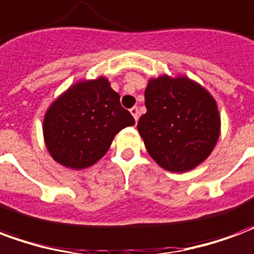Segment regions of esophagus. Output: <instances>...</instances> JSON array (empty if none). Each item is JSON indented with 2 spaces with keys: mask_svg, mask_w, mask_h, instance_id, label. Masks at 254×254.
<instances>
[{
  "mask_svg": "<svg viewBox=\"0 0 254 254\" xmlns=\"http://www.w3.org/2000/svg\"><path fill=\"white\" fill-rule=\"evenodd\" d=\"M130 114H132L133 118H134V121H137L138 120V107H136V106H134V107H132V109H130Z\"/></svg>",
  "mask_w": 254,
  "mask_h": 254,
  "instance_id": "obj_1",
  "label": "esophagus"
}]
</instances>
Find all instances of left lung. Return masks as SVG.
<instances>
[{
	"label": "left lung",
	"mask_w": 254,
	"mask_h": 254,
	"mask_svg": "<svg viewBox=\"0 0 254 254\" xmlns=\"http://www.w3.org/2000/svg\"><path fill=\"white\" fill-rule=\"evenodd\" d=\"M147 113L137 130L149 156L165 170H193L211 155L220 136L213 96L187 76L149 78L144 92Z\"/></svg>",
	"instance_id": "1"
}]
</instances>
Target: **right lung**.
Wrapping results in <instances>:
<instances>
[{
	"instance_id": "right-lung-1",
	"label": "right lung",
	"mask_w": 254,
	"mask_h": 254,
	"mask_svg": "<svg viewBox=\"0 0 254 254\" xmlns=\"http://www.w3.org/2000/svg\"><path fill=\"white\" fill-rule=\"evenodd\" d=\"M134 118L105 77L80 80L49 106L43 137L52 158L64 167L83 170L102 159L121 129Z\"/></svg>"
}]
</instances>
